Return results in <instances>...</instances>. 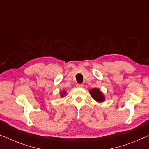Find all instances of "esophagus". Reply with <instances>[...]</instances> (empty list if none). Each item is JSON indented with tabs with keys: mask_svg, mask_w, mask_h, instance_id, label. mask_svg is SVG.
I'll return each instance as SVG.
<instances>
[{
	"mask_svg": "<svg viewBox=\"0 0 149 149\" xmlns=\"http://www.w3.org/2000/svg\"><path fill=\"white\" fill-rule=\"evenodd\" d=\"M77 86L79 88H82L83 87V84H77Z\"/></svg>",
	"mask_w": 149,
	"mask_h": 149,
	"instance_id": "esophagus-1",
	"label": "esophagus"
}]
</instances>
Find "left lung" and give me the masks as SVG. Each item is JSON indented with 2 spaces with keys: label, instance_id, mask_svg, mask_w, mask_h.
Masks as SVG:
<instances>
[{
  "label": "left lung",
  "instance_id": "obj_1",
  "mask_svg": "<svg viewBox=\"0 0 149 149\" xmlns=\"http://www.w3.org/2000/svg\"><path fill=\"white\" fill-rule=\"evenodd\" d=\"M89 93L93 99L98 102H102L105 100L104 94L99 90V88H93L89 91Z\"/></svg>",
  "mask_w": 149,
  "mask_h": 149
}]
</instances>
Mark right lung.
<instances>
[{
	"label": "right lung",
	"mask_w": 149,
	"mask_h": 149,
	"mask_svg": "<svg viewBox=\"0 0 149 149\" xmlns=\"http://www.w3.org/2000/svg\"><path fill=\"white\" fill-rule=\"evenodd\" d=\"M66 94H67V92H66V91H65V90H64V91H62L60 93V96H61V98H63V97H65V96Z\"/></svg>",
	"instance_id": "1"
}]
</instances>
